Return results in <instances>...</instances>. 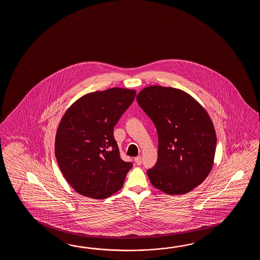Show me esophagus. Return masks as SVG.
<instances>
[{
	"mask_svg": "<svg viewBox=\"0 0 260 260\" xmlns=\"http://www.w3.org/2000/svg\"><path fill=\"white\" fill-rule=\"evenodd\" d=\"M135 161H136V164H137L138 166H140L141 162H142V158H141L140 156H138V157L135 158Z\"/></svg>",
	"mask_w": 260,
	"mask_h": 260,
	"instance_id": "esophagus-1",
	"label": "esophagus"
}]
</instances>
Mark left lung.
<instances>
[{
	"instance_id": "8db88e82",
	"label": "left lung",
	"mask_w": 260,
	"mask_h": 260,
	"mask_svg": "<svg viewBox=\"0 0 260 260\" xmlns=\"http://www.w3.org/2000/svg\"><path fill=\"white\" fill-rule=\"evenodd\" d=\"M137 101L158 133L159 158L147 171L149 181L167 194L188 193L214 165L216 131L207 111L188 93L160 85L142 89Z\"/></svg>"
}]
</instances>
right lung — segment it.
<instances>
[{"instance_id": "1", "label": "right lung", "mask_w": 260, "mask_h": 260, "mask_svg": "<svg viewBox=\"0 0 260 260\" xmlns=\"http://www.w3.org/2000/svg\"><path fill=\"white\" fill-rule=\"evenodd\" d=\"M136 90L107 89L84 94L62 117L55 154L63 177L78 193L105 199L121 189L132 162L121 159L113 128Z\"/></svg>"}]
</instances>
